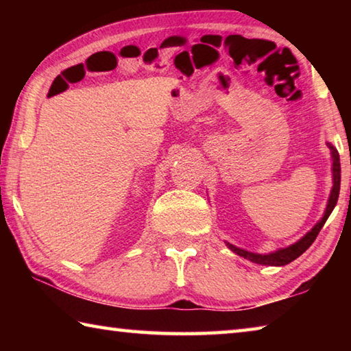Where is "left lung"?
Returning <instances> with one entry per match:
<instances>
[{
	"instance_id": "8db88e82",
	"label": "left lung",
	"mask_w": 351,
	"mask_h": 351,
	"mask_svg": "<svg viewBox=\"0 0 351 351\" xmlns=\"http://www.w3.org/2000/svg\"><path fill=\"white\" fill-rule=\"evenodd\" d=\"M328 148L331 150V159H332V189H331V193H330V198H328V204H326V209L324 212V217L319 219L317 224L314 226V228L310 230V232L305 234L304 237L299 241H295L294 245H291L288 247H283V249H278V251L274 252H269V254H254V252H249L245 251V249H240L234 245H230V243L226 241V245L230 249V251L239 254L240 257L246 258L249 261H252V263H257V265H266V266H285L291 263V261L295 260L297 257H300L302 254H304L308 247L313 245V241L316 240V237L319 235L320 229L324 228V224L326 219H328L330 213L335 209V206L337 203V198H339V190H341V162H339V153L335 147H332L330 142Z\"/></svg>"
}]
</instances>
